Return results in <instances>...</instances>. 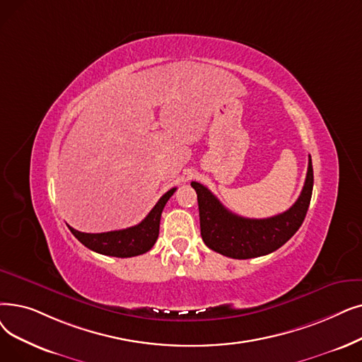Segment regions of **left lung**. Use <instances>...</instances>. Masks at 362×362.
<instances>
[{"instance_id":"8db88e82","label":"left lung","mask_w":362,"mask_h":362,"mask_svg":"<svg viewBox=\"0 0 362 362\" xmlns=\"http://www.w3.org/2000/svg\"><path fill=\"white\" fill-rule=\"evenodd\" d=\"M191 185L198 197L201 237L206 245L226 257L253 259L278 250L302 226L313 189L312 160L309 155L300 197L287 211L268 218H247L233 214L206 186L198 182Z\"/></svg>"}]
</instances>
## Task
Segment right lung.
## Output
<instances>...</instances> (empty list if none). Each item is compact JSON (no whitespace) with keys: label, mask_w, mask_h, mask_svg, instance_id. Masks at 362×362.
<instances>
[{"label":"right lung","mask_w":362,"mask_h":362,"mask_svg":"<svg viewBox=\"0 0 362 362\" xmlns=\"http://www.w3.org/2000/svg\"><path fill=\"white\" fill-rule=\"evenodd\" d=\"M175 192L176 187L165 192L142 222L127 229L102 233H86L71 226L68 228L78 241L87 248L96 251V253L112 257H133L144 255L153 247L156 238H158L161 213L167 201Z\"/></svg>","instance_id":"add662e5"}]
</instances>
